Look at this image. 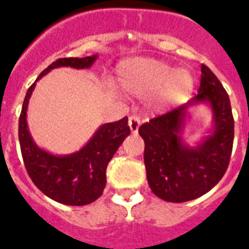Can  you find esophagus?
Listing matches in <instances>:
<instances>
[{"instance_id": "34e87169", "label": "esophagus", "mask_w": 249, "mask_h": 249, "mask_svg": "<svg viewBox=\"0 0 249 249\" xmlns=\"http://www.w3.org/2000/svg\"><path fill=\"white\" fill-rule=\"evenodd\" d=\"M128 126H130V130H131L132 134H136L140 126V118L138 115H131L128 118Z\"/></svg>"}]
</instances>
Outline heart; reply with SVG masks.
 <instances>
[{"label": "heart", "instance_id": "heart-1", "mask_svg": "<svg viewBox=\"0 0 249 249\" xmlns=\"http://www.w3.org/2000/svg\"><path fill=\"white\" fill-rule=\"evenodd\" d=\"M117 85L130 96H147L155 91L153 104L167 106L188 96L193 89V77L161 60L131 59L118 67Z\"/></svg>", "mask_w": 249, "mask_h": 249}]
</instances>
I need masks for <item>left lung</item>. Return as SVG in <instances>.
Wrapping results in <instances>:
<instances>
[{"instance_id": "1", "label": "left lung", "mask_w": 249, "mask_h": 249, "mask_svg": "<svg viewBox=\"0 0 249 249\" xmlns=\"http://www.w3.org/2000/svg\"><path fill=\"white\" fill-rule=\"evenodd\" d=\"M201 84L193 100L139 127L144 140V164L152 193L167 202H186L214 188L230 164L233 144V117L227 91L215 74L201 65ZM207 100L214 113V132L189 149L178 134L190 104Z\"/></svg>"}]
</instances>
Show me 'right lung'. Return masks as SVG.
Here are the masks:
<instances>
[{"mask_svg":"<svg viewBox=\"0 0 249 249\" xmlns=\"http://www.w3.org/2000/svg\"><path fill=\"white\" fill-rule=\"evenodd\" d=\"M96 59V55L81 59H57L39 74L36 81L56 67L89 68ZM34 87L35 84L26 93L18 126L20 152L27 175L42 193L56 202L69 206H84L94 202L104 193L107 164L124 138L130 135L128 118L101 126L90 142L78 152L68 156H53L38 148L27 130L26 110Z\"/></svg>","mask_w":249,"mask_h":249,"instance_id":"right-lung-1","label":"right lung"}]
</instances>
